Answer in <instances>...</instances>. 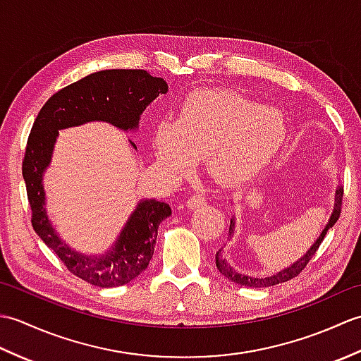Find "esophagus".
Wrapping results in <instances>:
<instances>
[{
	"label": "esophagus",
	"mask_w": 361,
	"mask_h": 361,
	"mask_svg": "<svg viewBox=\"0 0 361 361\" xmlns=\"http://www.w3.org/2000/svg\"><path fill=\"white\" fill-rule=\"evenodd\" d=\"M206 202H208V200H206V197L203 194H194V195L189 197L188 206L190 209H197V208H200V206L206 204Z\"/></svg>",
	"instance_id": "34e87169"
}]
</instances>
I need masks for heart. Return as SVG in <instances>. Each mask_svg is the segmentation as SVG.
Returning a JSON list of instances; mask_svg holds the SVG:
<instances>
[{"label": "heart", "mask_w": 361, "mask_h": 361, "mask_svg": "<svg viewBox=\"0 0 361 361\" xmlns=\"http://www.w3.org/2000/svg\"><path fill=\"white\" fill-rule=\"evenodd\" d=\"M283 114L233 91L190 94L176 122L163 119L153 132L157 163L167 176H185L204 158L214 181L237 186L250 180L279 150L286 137Z\"/></svg>", "instance_id": "1"}]
</instances>
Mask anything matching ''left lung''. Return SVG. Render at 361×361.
Wrapping results in <instances>:
<instances>
[{
	"label": "left lung",
	"instance_id": "1",
	"mask_svg": "<svg viewBox=\"0 0 361 361\" xmlns=\"http://www.w3.org/2000/svg\"><path fill=\"white\" fill-rule=\"evenodd\" d=\"M343 194H344V190H343V188H340L338 186V189L335 190V204H334V212H332V216H331V219H329V224L326 225V228H324V231L321 233V235L318 237V240L313 243V247L305 252V256H302L301 259L298 260V262H295L293 265L291 267H288L287 270H282V271H279L278 274H273V276H268V278H251V276H248V274H243V273H240V271H235V268H233L231 265H229L226 260L221 257V250L217 252V256H216V265H217V270L225 276L226 279H229V281H233V282H235V283H240V286H245V287H252V288H256V287H271V286H276V283H282V282H287V281H290V279H293V278H296V276L301 273L305 267H307V264L310 262L312 260V257L317 255V251H318V248H319V245H321V242L324 240V237H326V234H327V231L329 229H331L335 224H336V220L340 219V214H341V204H343ZM229 237H231V234L234 233V221L231 220V225H229Z\"/></svg>",
	"mask_w": 361,
	"mask_h": 361
}]
</instances>
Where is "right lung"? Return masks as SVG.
Here are the masks:
<instances>
[{"instance_id": "1", "label": "right lung", "mask_w": 361, "mask_h": 361, "mask_svg": "<svg viewBox=\"0 0 361 361\" xmlns=\"http://www.w3.org/2000/svg\"><path fill=\"white\" fill-rule=\"evenodd\" d=\"M166 91V80L145 70L93 73L52 94L30 128L21 164L30 206V224L68 271L93 286L104 288L124 286L141 274L155 251L161 220L171 216V208L157 200L141 202L110 252L102 257L82 256L59 239L46 217L42 173L49 164L60 128L80 126L88 121H106L122 130L135 128L145 106ZM133 147L136 149L135 144Z\"/></svg>"}]
</instances>
